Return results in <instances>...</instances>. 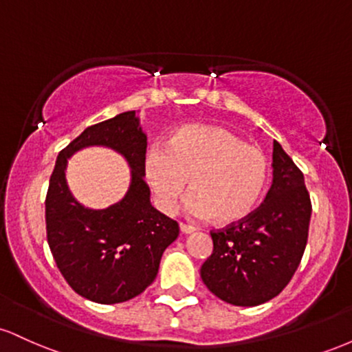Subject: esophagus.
<instances>
[{
    "mask_svg": "<svg viewBox=\"0 0 352 352\" xmlns=\"http://www.w3.org/2000/svg\"><path fill=\"white\" fill-rule=\"evenodd\" d=\"M180 232H182V233H185V235H190V233L195 232V227H192V225L180 223Z\"/></svg>",
    "mask_w": 352,
    "mask_h": 352,
    "instance_id": "34e87169",
    "label": "esophagus"
}]
</instances>
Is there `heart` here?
<instances>
[{"label": "heart", "instance_id": "b5f03b06", "mask_svg": "<svg viewBox=\"0 0 352 352\" xmlns=\"http://www.w3.org/2000/svg\"><path fill=\"white\" fill-rule=\"evenodd\" d=\"M144 172L162 212L175 210L190 180L187 213L233 223L260 204L270 160L261 148L245 144L228 129L193 124L173 132L167 148H148Z\"/></svg>", "mask_w": 352, "mask_h": 352}]
</instances>
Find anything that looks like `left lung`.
<instances>
[{
  "instance_id": "left-lung-1",
  "label": "left lung",
  "mask_w": 352,
  "mask_h": 352,
  "mask_svg": "<svg viewBox=\"0 0 352 352\" xmlns=\"http://www.w3.org/2000/svg\"><path fill=\"white\" fill-rule=\"evenodd\" d=\"M273 182L250 217L212 232L213 253L201 281L233 306H258L283 292L300 266L308 241L311 200L302 172L280 144H273Z\"/></svg>"
}]
</instances>
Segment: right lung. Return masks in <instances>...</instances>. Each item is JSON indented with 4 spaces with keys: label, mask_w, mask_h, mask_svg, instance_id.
Masks as SVG:
<instances>
[{
    "label": "right lung",
    "mask_w": 352,
    "mask_h": 352,
    "mask_svg": "<svg viewBox=\"0 0 352 352\" xmlns=\"http://www.w3.org/2000/svg\"><path fill=\"white\" fill-rule=\"evenodd\" d=\"M87 146L120 153L131 168V184L119 202L89 209L72 195L67 162ZM147 134L139 112L127 111L84 129L59 152L46 197L47 243L60 274L76 293L99 305L135 298L159 273L160 258L179 236V223L151 204L144 182Z\"/></svg>",
    "instance_id": "right-lung-1"
}]
</instances>
